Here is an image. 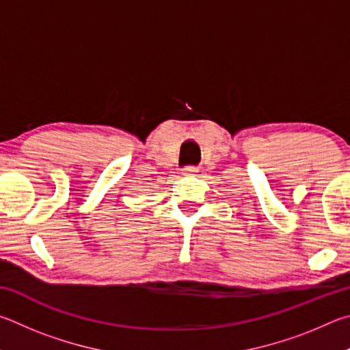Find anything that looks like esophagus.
Returning a JSON list of instances; mask_svg holds the SVG:
<instances>
[{
	"instance_id": "34e87169",
	"label": "esophagus",
	"mask_w": 350,
	"mask_h": 350,
	"mask_svg": "<svg viewBox=\"0 0 350 350\" xmlns=\"http://www.w3.org/2000/svg\"><path fill=\"white\" fill-rule=\"evenodd\" d=\"M197 172H198V167H195V165H189V167H185L183 174H185V175H195Z\"/></svg>"
}]
</instances>
